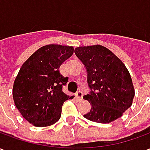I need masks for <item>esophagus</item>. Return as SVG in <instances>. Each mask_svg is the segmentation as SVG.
I'll return each mask as SVG.
<instances>
[{"label":"esophagus","mask_w":150,"mask_h":150,"mask_svg":"<svg viewBox=\"0 0 150 150\" xmlns=\"http://www.w3.org/2000/svg\"><path fill=\"white\" fill-rule=\"evenodd\" d=\"M76 97H77V99H78L79 100H82V98H83V92H82V91H77V92H76Z\"/></svg>","instance_id":"esophagus-1"}]
</instances>
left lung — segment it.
Segmentation results:
<instances>
[{
	"label": "left lung",
	"instance_id": "obj_1",
	"mask_svg": "<svg viewBox=\"0 0 150 150\" xmlns=\"http://www.w3.org/2000/svg\"><path fill=\"white\" fill-rule=\"evenodd\" d=\"M75 55L88 71L90 93L83 96L91 108L86 119L108 124L131 107L135 91L128 69L111 50L100 45L79 46Z\"/></svg>",
	"mask_w": 150,
	"mask_h": 150
}]
</instances>
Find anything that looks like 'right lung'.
Returning a JSON list of instances; mask_svg holds the SVG:
<instances>
[{
    "label": "right lung",
    "mask_w": 150,
    "mask_h": 150,
    "mask_svg": "<svg viewBox=\"0 0 150 150\" xmlns=\"http://www.w3.org/2000/svg\"><path fill=\"white\" fill-rule=\"evenodd\" d=\"M74 52L73 46L47 45L41 47L21 66L15 79L13 97L18 111L36 127L55 124L63 103L72 99L62 91L68 81L59 67Z\"/></svg>",
    "instance_id": "add662e5"
}]
</instances>
